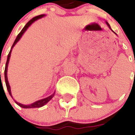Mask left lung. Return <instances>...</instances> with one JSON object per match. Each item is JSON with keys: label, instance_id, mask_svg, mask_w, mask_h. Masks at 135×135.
<instances>
[{"label": "left lung", "instance_id": "8db88e82", "mask_svg": "<svg viewBox=\"0 0 135 135\" xmlns=\"http://www.w3.org/2000/svg\"><path fill=\"white\" fill-rule=\"evenodd\" d=\"M106 23H107V26H109V28H110V29H111V26H110V25H109V23H108V22H106ZM111 31H112V30H111Z\"/></svg>", "mask_w": 135, "mask_h": 135}]
</instances>
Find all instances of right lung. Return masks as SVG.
<instances>
[{
    "instance_id": "obj_1",
    "label": "right lung",
    "mask_w": 135,
    "mask_h": 135,
    "mask_svg": "<svg viewBox=\"0 0 135 135\" xmlns=\"http://www.w3.org/2000/svg\"><path fill=\"white\" fill-rule=\"evenodd\" d=\"M44 16H45V15H41L36 16V17H35L33 18L32 20H31L30 21H29V22H28V23H27V24L25 25V26H24V28H22V30L21 31V32H20L19 34H18L17 37L16 38L15 41V42H14V43H13V45H12V46L11 50H10L9 54H8V55H7V61H6V64H5V84H6V87H7V90H8V92H9V95H10L12 97V94H11V90H10V86H9V83H8V80H7V66H8L9 58H10V55H11L12 49V47H13L15 45L16 43H17L18 41H20V39L22 38V35L24 34V33L26 31V29H27V28H28V27L31 26V24H32V23H33L35 21H36L37 20L41 19V18H42L43 17H44ZM54 95H55V92H54V93H53L52 95H50V96L47 97H46V98H45V99H41V100L36 101V102H35L34 103H33V104H31L24 105V104H20V103H19V102H17L16 101H15V102H16V104H17V105H19L20 107H22V108H24V109L39 108V107H43V106H44L45 104H46L53 97H54Z\"/></svg>"
}]
</instances>
